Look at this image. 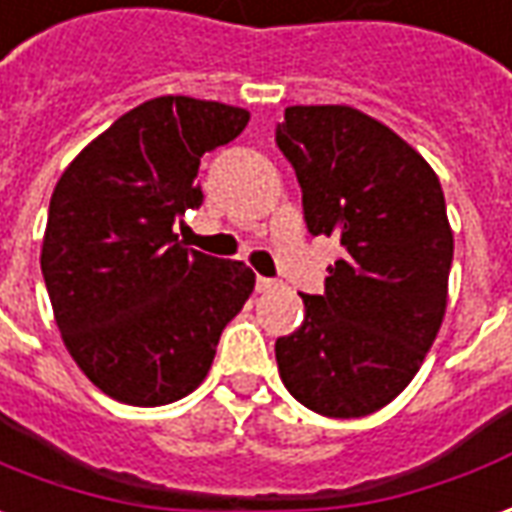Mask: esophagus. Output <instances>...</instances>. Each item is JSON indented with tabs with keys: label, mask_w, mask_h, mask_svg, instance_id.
<instances>
[{
	"label": "esophagus",
	"mask_w": 512,
	"mask_h": 512,
	"mask_svg": "<svg viewBox=\"0 0 512 512\" xmlns=\"http://www.w3.org/2000/svg\"><path fill=\"white\" fill-rule=\"evenodd\" d=\"M273 287H276V278H264V276L256 278V290H259V292L273 290Z\"/></svg>",
	"instance_id": "obj_1"
}]
</instances>
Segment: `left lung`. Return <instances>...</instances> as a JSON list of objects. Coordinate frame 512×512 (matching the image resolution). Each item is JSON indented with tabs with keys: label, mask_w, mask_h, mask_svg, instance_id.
I'll use <instances>...</instances> for the list:
<instances>
[{
	"label": "left lung",
	"mask_w": 512,
	"mask_h": 512,
	"mask_svg": "<svg viewBox=\"0 0 512 512\" xmlns=\"http://www.w3.org/2000/svg\"><path fill=\"white\" fill-rule=\"evenodd\" d=\"M276 144L301 183L309 234L345 250L323 295H301L298 331L276 340L278 373L303 407L362 418L412 382L446 315L443 189L401 136L348 105H292Z\"/></svg>",
	"instance_id": "8db88e82"
}]
</instances>
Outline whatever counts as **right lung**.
I'll use <instances>...</instances> for the list:
<instances>
[{
	"mask_svg": "<svg viewBox=\"0 0 512 512\" xmlns=\"http://www.w3.org/2000/svg\"><path fill=\"white\" fill-rule=\"evenodd\" d=\"M250 114L155 97L74 158L49 200L41 273L72 359L105 396L161 407L206 379L225 323L256 276L183 248L172 225L200 209V158Z\"/></svg>",
	"mask_w": 512,
	"mask_h": 512,
	"instance_id": "obj_1",
	"label": "right lung"
}]
</instances>
